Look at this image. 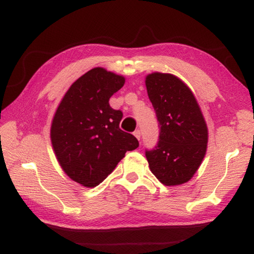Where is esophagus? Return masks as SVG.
<instances>
[{
	"label": "esophagus",
	"instance_id": "esophagus-1",
	"mask_svg": "<svg viewBox=\"0 0 254 254\" xmlns=\"http://www.w3.org/2000/svg\"><path fill=\"white\" fill-rule=\"evenodd\" d=\"M133 134H134V136L136 137L137 140H140V137H141V132H140V130H135L134 133H133Z\"/></svg>",
	"mask_w": 254,
	"mask_h": 254
}]
</instances>
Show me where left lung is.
Wrapping results in <instances>:
<instances>
[{
	"label": "left lung",
	"instance_id": "left-lung-1",
	"mask_svg": "<svg viewBox=\"0 0 254 254\" xmlns=\"http://www.w3.org/2000/svg\"><path fill=\"white\" fill-rule=\"evenodd\" d=\"M145 86L159 122V141L145 151L151 173L166 186L187 183L207 149L208 130L194 94L178 77L152 72Z\"/></svg>",
	"mask_w": 254,
	"mask_h": 254
}]
</instances>
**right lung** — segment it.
<instances>
[{
  "instance_id": "add662e5",
  "label": "right lung",
  "mask_w": 254,
  "mask_h": 254,
  "mask_svg": "<svg viewBox=\"0 0 254 254\" xmlns=\"http://www.w3.org/2000/svg\"><path fill=\"white\" fill-rule=\"evenodd\" d=\"M123 76L96 67L80 76L56 111L50 137L56 157L68 177L95 187L115 169L127 151L139 147L120 128L123 113L110 98L123 87Z\"/></svg>"
}]
</instances>
